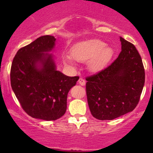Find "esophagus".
<instances>
[{"label": "esophagus", "instance_id": "1", "mask_svg": "<svg viewBox=\"0 0 153 153\" xmlns=\"http://www.w3.org/2000/svg\"><path fill=\"white\" fill-rule=\"evenodd\" d=\"M78 83L80 85H85V80L82 78H80L78 80Z\"/></svg>", "mask_w": 153, "mask_h": 153}]
</instances>
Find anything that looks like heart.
<instances>
[{
	"mask_svg": "<svg viewBox=\"0 0 153 153\" xmlns=\"http://www.w3.org/2000/svg\"><path fill=\"white\" fill-rule=\"evenodd\" d=\"M71 58L64 57L63 62L66 65L73 66L74 61L85 62L91 73L102 71L114 56V50L98 39H91L75 44L70 50Z\"/></svg>",
	"mask_w": 153,
	"mask_h": 153,
	"instance_id": "1",
	"label": "heart"
}]
</instances>
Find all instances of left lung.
<instances>
[{
    "mask_svg": "<svg viewBox=\"0 0 153 153\" xmlns=\"http://www.w3.org/2000/svg\"><path fill=\"white\" fill-rule=\"evenodd\" d=\"M122 51L111 65L86 78L87 99L91 114L112 120L132 111L145 84V70L132 44L120 36Z\"/></svg>",
    "mask_w": 153,
    "mask_h": 153,
    "instance_id": "1",
    "label": "left lung"
}]
</instances>
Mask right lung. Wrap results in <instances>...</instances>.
<instances>
[{"mask_svg":"<svg viewBox=\"0 0 153 153\" xmlns=\"http://www.w3.org/2000/svg\"><path fill=\"white\" fill-rule=\"evenodd\" d=\"M56 39L42 36L17 52L10 69V84L30 117L46 121L60 118L67 109V98L79 77L57 70L53 51Z\"/></svg>","mask_w":153,"mask_h":153,"instance_id":"1","label":"right lung"}]
</instances>
